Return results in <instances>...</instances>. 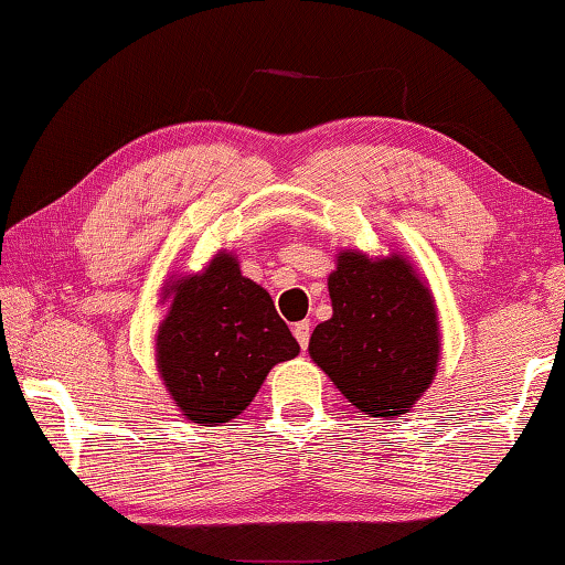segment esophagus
<instances>
[{
  "mask_svg": "<svg viewBox=\"0 0 565 565\" xmlns=\"http://www.w3.org/2000/svg\"><path fill=\"white\" fill-rule=\"evenodd\" d=\"M294 337H297V342L301 349L309 347V337H311V324L309 321H299V324H294Z\"/></svg>",
  "mask_w": 565,
  "mask_h": 565,
  "instance_id": "esophagus-1",
  "label": "esophagus"
}]
</instances>
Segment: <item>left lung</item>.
I'll return each instance as SVG.
<instances>
[{"label":"left lung","instance_id":"left-lung-1","mask_svg":"<svg viewBox=\"0 0 565 565\" xmlns=\"http://www.w3.org/2000/svg\"><path fill=\"white\" fill-rule=\"evenodd\" d=\"M331 319L309 354L370 417H399L425 395L440 360L435 299L405 256L347 248L329 274Z\"/></svg>","mask_w":565,"mask_h":565}]
</instances>
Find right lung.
<instances>
[{
	"mask_svg": "<svg viewBox=\"0 0 565 565\" xmlns=\"http://www.w3.org/2000/svg\"><path fill=\"white\" fill-rule=\"evenodd\" d=\"M168 315L158 327L156 362L175 407L213 427L241 415L274 364L294 360L299 342L264 286L241 276L218 250L201 274L166 284Z\"/></svg>",
	"mask_w": 565,
	"mask_h": 565,
	"instance_id": "1",
	"label": "right lung"
}]
</instances>
